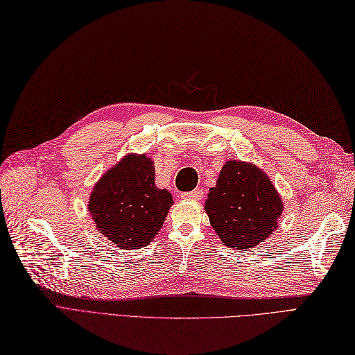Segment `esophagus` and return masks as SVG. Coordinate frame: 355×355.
I'll return each instance as SVG.
<instances>
[{"instance_id": "esophagus-1", "label": "esophagus", "mask_w": 355, "mask_h": 355, "mask_svg": "<svg viewBox=\"0 0 355 355\" xmlns=\"http://www.w3.org/2000/svg\"><path fill=\"white\" fill-rule=\"evenodd\" d=\"M204 196V190L202 189H195L192 192H186L183 193L184 199H192V201H199Z\"/></svg>"}]
</instances>
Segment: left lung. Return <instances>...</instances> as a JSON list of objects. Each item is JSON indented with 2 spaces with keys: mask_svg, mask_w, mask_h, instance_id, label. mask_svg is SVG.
Segmentation results:
<instances>
[{
  "mask_svg": "<svg viewBox=\"0 0 355 355\" xmlns=\"http://www.w3.org/2000/svg\"><path fill=\"white\" fill-rule=\"evenodd\" d=\"M204 208L225 246L243 250L276 231L284 204L264 171L253 163L228 160Z\"/></svg>",
  "mask_w": 355,
  "mask_h": 355,
  "instance_id": "obj_1",
  "label": "left lung"
}]
</instances>
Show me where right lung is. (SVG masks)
<instances>
[{
    "mask_svg": "<svg viewBox=\"0 0 355 355\" xmlns=\"http://www.w3.org/2000/svg\"><path fill=\"white\" fill-rule=\"evenodd\" d=\"M154 180L150 157L127 154L94 184L88 210L97 230L116 248L139 249L159 234L174 201Z\"/></svg>",
    "mask_w": 355,
    "mask_h": 355,
    "instance_id": "add662e5",
    "label": "right lung"
}]
</instances>
